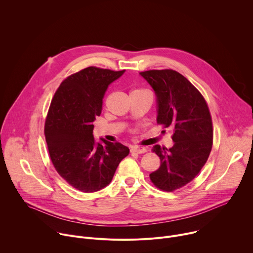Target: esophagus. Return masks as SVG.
I'll list each match as a JSON object with an SVG mask.
<instances>
[{
	"instance_id": "1",
	"label": "esophagus",
	"mask_w": 253,
	"mask_h": 253,
	"mask_svg": "<svg viewBox=\"0 0 253 253\" xmlns=\"http://www.w3.org/2000/svg\"><path fill=\"white\" fill-rule=\"evenodd\" d=\"M147 149L145 147H140V146H133L131 148V153H137V154H142L145 153Z\"/></svg>"
}]
</instances>
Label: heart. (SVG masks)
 <instances>
[{"label": "heart", "instance_id": "1", "mask_svg": "<svg viewBox=\"0 0 253 253\" xmlns=\"http://www.w3.org/2000/svg\"><path fill=\"white\" fill-rule=\"evenodd\" d=\"M144 91H147V90H143V89H136V90H133L132 92H144Z\"/></svg>", "mask_w": 253, "mask_h": 253}]
</instances>
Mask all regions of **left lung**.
<instances>
[{"instance_id":"8db88e82","label":"left lung","mask_w":253,"mask_h":253,"mask_svg":"<svg viewBox=\"0 0 253 253\" xmlns=\"http://www.w3.org/2000/svg\"><path fill=\"white\" fill-rule=\"evenodd\" d=\"M140 75L155 92L157 123L174 130L171 148L153 146L161 164L150 179L159 189L173 191L189 183L206 163L213 140L211 116L202 95L178 72L150 70Z\"/></svg>"}]
</instances>
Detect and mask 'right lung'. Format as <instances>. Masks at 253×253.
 <instances>
[{
    "label": "right lung",
    "instance_id": "right-lung-1",
    "mask_svg": "<svg viewBox=\"0 0 253 253\" xmlns=\"http://www.w3.org/2000/svg\"><path fill=\"white\" fill-rule=\"evenodd\" d=\"M88 67L64 80L51 102L45 136L54 167L62 178L82 192L109 185L130 150L103 138L97 142L93 122L100 116L105 92L124 74Z\"/></svg>",
    "mask_w": 253,
    "mask_h": 253
}]
</instances>
